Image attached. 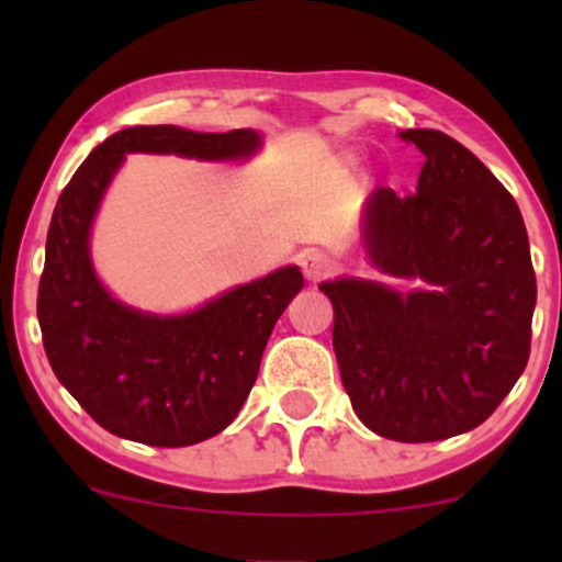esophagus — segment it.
<instances>
[{
  "instance_id": "esophagus-1",
  "label": "esophagus",
  "mask_w": 562,
  "mask_h": 562,
  "mask_svg": "<svg viewBox=\"0 0 562 562\" xmlns=\"http://www.w3.org/2000/svg\"><path fill=\"white\" fill-rule=\"evenodd\" d=\"M299 263L308 280H325V277H330L335 272V261L325 254V250H317V248L303 250L299 256Z\"/></svg>"
}]
</instances>
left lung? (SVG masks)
<instances>
[{
	"instance_id": "8db88e82",
	"label": "left lung",
	"mask_w": 562,
	"mask_h": 562,
	"mask_svg": "<svg viewBox=\"0 0 562 562\" xmlns=\"http://www.w3.org/2000/svg\"><path fill=\"white\" fill-rule=\"evenodd\" d=\"M425 164L417 192L378 187L364 245L380 272L423 280L396 290L322 282L333 301V348L353 412L378 436L441 441L481 425L531 353L537 274L518 203L465 145L406 128Z\"/></svg>"
}]
</instances>
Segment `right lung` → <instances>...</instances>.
<instances>
[{"label":"right lung","instance_id":"add662e5","mask_svg":"<svg viewBox=\"0 0 562 562\" xmlns=\"http://www.w3.org/2000/svg\"><path fill=\"white\" fill-rule=\"evenodd\" d=\"M259 134L132 126L97 145L55 205L36 314L57 380L97 425L150 447H190L235 420L259 375L274 322L303 288L299 267L277 269L182 317L121 306L97 282L89 227L126 153L200 160L245 158Z\"/></svg>","mask_w":562,"mask_h":562}]
</instances>
